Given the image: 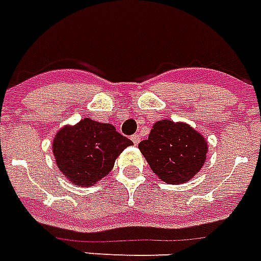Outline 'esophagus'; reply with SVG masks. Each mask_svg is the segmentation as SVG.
Returning a JSON list of instances; mask_svg holds the SVG:
<instances>
[{"instance_id": "34e87169", "label": "esophagus", "mask_w": 261, "mask_h": 261, "mask_svg": "<svg viewBox=\"0 0 261 261\" xmlns=\"http://www.w3.org/2000/svg\"><path fill=\"white\" fill-rule=\"evenodd\" d=\"M131 141L134 142V145H138L139 141H141V135L139 134H134L133 137H131Z\"/></svg>"}]
</instances>
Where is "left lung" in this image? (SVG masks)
<instances>
[{"mask_svg":"<svg viewBox=\"0 0 261 261\" xmlns=\"http://www.w3.org/2000/svg\"><path fill=\"white\" fill-rule=\"evenodd\" d=\"M138 148L157 178L179 185L200 172L206 160L208 142L188 123L164 119L153 124L148 139L139 142Z\"/></svg>","mask_w":261,"mask_h":261,"instance_id":"obj_1","label":"left lung"}]
</instances>
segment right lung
<instances>
[{
  "instance_id": "right-lung-1",
  "label": "right lung",
  "mask_w": 261,
  "mask_h": 261,
  "mask_svg": "<svg viewBox=\"0 0 261 261\" xmlns=\"http://www.w3.org/2000/svg\"><path fill=\"white\" fill-rule=\"evenodd\" d=\"M133 141L109 123L85 117L73 126L61 127L53 139L56 164L69 184L93 186L112 171L119 154Z\"/></svg>"
}]
</instances>
